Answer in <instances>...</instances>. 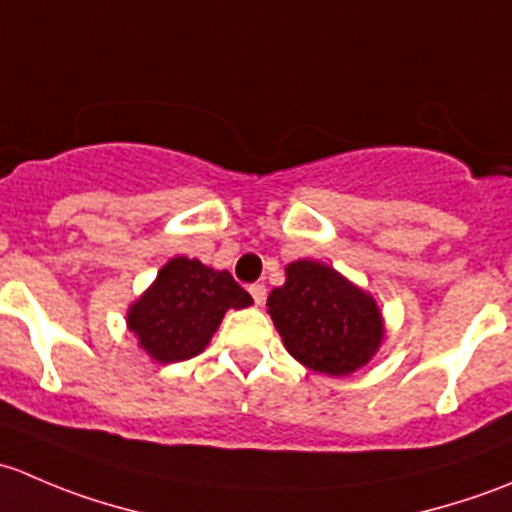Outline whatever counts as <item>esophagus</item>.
<instances>
[{
    "mask_svg": "<svg viewBox=\"0 0 512 512\" xmlns=\"http://www.w3.org/2000/svg\"><path fill=\"white\" fill-rule=\"evenodd\" d=\"M250 294H252V299H255L257 307H262V304H265V299H267L265 285H252L250 287Z\"/></svg>",
    "mask_w": 512,
    "mask_h": 512,
    "instance_id": "obj_1",
    "label": "esophagus"
}]
</instances>
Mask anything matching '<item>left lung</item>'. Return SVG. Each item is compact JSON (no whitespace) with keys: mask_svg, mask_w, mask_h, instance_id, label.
Returning a JSON list of instances; mask_svg holds the SVG:
<instances>
[{"mask_svg":"<svg viewBox=\"0 0 512 512\" xmlns=\"http://www.w3.org/2000/svg\"><path fill=\"white\" fill-rule=\"evenodd\" d=\"M285 277L267 297V314L299 364L317 374L349 376L374 359L386 324L366 289L319 260L289 262Z\"/></svg>","mask_w":512,"mask_h":512,"instance_id":"8db88e82","label":"left lung"}]
</instances>
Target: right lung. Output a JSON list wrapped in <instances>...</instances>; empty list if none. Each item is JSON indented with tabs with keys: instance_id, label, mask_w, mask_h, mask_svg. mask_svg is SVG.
<instances>
[{
	"instance_id": "right-lung-1",
	"label": "right lung",
	"mask_w": 512,
	"mask_h": 512,
	"mask_svg": "<svg viewBox=\"0 0 512 512\" xmlns=\"http://www.w3.org/2000/svg\"><path fill=\"white\" fill-rule=\"evenodd\" d=\"M252 297L227 270L180 255L165 262L153 285L128 304L126 327L158 364L193 359L210 344L227 309H245Z\"/></svg>"
}]
</instances>
